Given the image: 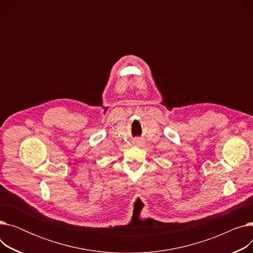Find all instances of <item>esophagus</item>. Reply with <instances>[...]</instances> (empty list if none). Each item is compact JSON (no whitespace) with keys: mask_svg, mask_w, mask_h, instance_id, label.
Instances as JSON below:
<instances>
[{"mask_svg":"<svg viewBox=\"0 0 253 253\" xmlns=\"http://www.w3.org/2000/svg\"><path fill=\"white\" fill-rule=\"evenodd\" d=\"M135 144H140V139L139 138H135L133 141Z\"/></svg>","mask_w":253,"mask_h":253,"instance_id":"obj_1","label":"esophagus"}]
</instances>
